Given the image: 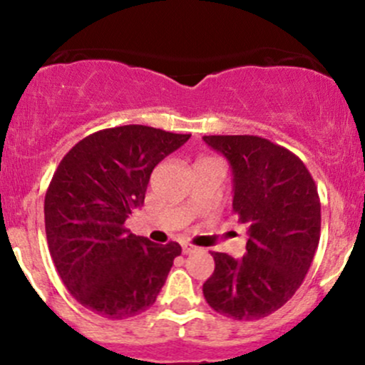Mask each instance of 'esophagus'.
I'll return each mask as SVG.
<instances>
[{
  "label": "esophagus",
  "instance_id": "esophagus-1",
  "mask_svg": "<svg viewBox=\"0 0 365 365\" xmlns=\"http://www.w3.org/2000/svg\"><path fill=\"white\" fill-rule=\"evenodd\" d=\"M182 250H183V254H194L197 250V247L192 245V244H183Z\"/></svg>",
  "mask_w": 365,
  "mask_h": 365
}]
</instances>
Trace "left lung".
<instances>
[{"mask_svg": "<svg viewBox=\"0 0 365 365\" xmlns=\"http://www.w3.org/2000/svg\"><path fill=\"white\" fill-rule=\"evenodd\" d=\"M228 159L233 212L249 226L245 255L212 252L215 273L204 283L207 304L238 321L278 311L299 290L319 245L317 187L295 154L257 135H204Z\"/></svg>", "mask_w": 365, "mask_h": 365, "instance_id": "left-lung-1", "label": "left lung"}]
</instances>
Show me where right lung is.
<instances>
[{
    "label": "right lung",
    "mask_w": 365,
    "mask_h": 365,
    "mask_svg": "<svg viewBox=\"0 0 365 365\" xmlns=\"http://www.w3.org/2000/svg\"><path fill=\"white\" fill-rule=\"evenodd\" d=\"M190 139L145 125L99 130L75 144L44 199L49 254L61 282L89 311L125 319L156 302L182 247L125 228L142 206L150 173Z\"/></svg>",
    "instance_id": "obj_1"
}]
</instances>
